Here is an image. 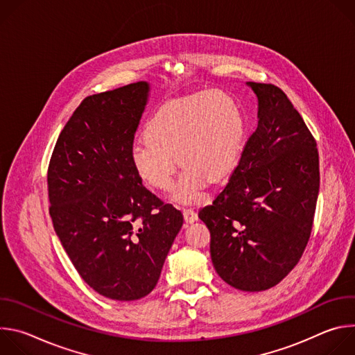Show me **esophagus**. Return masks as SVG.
I'll return each instance as SVG.
<instances>
[{
  "label": "esophagus",
  "instance_id": "esophagus-1",
  "mask_svg": "<svg viewBox=\"0 0 355 355\" xmlns=\"http://www.w3.org/2000/svg\"><path fill=\"white\" fill-rule=\"evenodd\" d=\"M182 215H184V219H185L187 223H193V222L198 220V214L193 209H191V208L184 209Z\"/></svg>",
  "mask_w": 355,
  "mask_h": 355
}]
</instances>
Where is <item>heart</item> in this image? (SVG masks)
<instances>
[{"label": "heart", "mask_w": 355, "mask_h": 355, "mask_svg": "<svg viewBox=\"0 0 355 355\" xmlns=\"http://www.w3.org/2000/svg\"><path fill=\"white\" fill-rule=\"evenodd\" d=\"M245 122L237 101L225 91L198 92L167 101L147 119L130 163L148 187L170 191L178 163L185 167L174 198L204 199V188L229 177L239 164ZM179 162H177L176 160Z\"/></svg>", "instance_id": "1"}]
</instances>
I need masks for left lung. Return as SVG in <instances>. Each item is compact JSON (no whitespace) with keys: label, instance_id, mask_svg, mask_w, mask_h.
Wrapping results in <instances>:
<instances>
[{"label":"left lung","instance_id":"8db88e82","mask_svg":"<svg viewBox=\"0 0 355 355\" xmlns=\"http://www.w3.org/2000/svg\"><path fill=\"white\" fill-rule=\"evenodd\" d=\"M256 94L257 129L212 205L199 212L211 232V259L230 286H275L305 250L319 195L316 141L282 89L245 83Z\"/></svg>","mask_w":355,"mask_h":355}]
</instances>
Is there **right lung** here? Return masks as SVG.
I'll return each instance as SVG.
<instances>
[{"label":"right lung","mask_w":355,"mask_h":355,"mask_svg":"<svg viewBox=\"0 0 355 355\" xmlns=\"http://www.w3.org/2000/svg\"><path fill=\"white\" fill-rule=\"evenodd\" d=\"M147 81L87 96L62 130L47 171L50 218L81 278L136 300L157 285L184 218L147 191L130 151Z\"/></svg>","instance_id":"right-lung-1"}]
</instances>
